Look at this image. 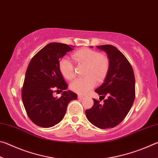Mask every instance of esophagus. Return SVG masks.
Here are the masks:
<instances>
[{
    "label": "esophagus",
    "instance_id": "34e87169",
    "mask_svg": "<svg viewBox=\"0 0 158 158\" xmlns=\"http://www.w3.org/2000/svg\"><path fill=\"white\" fill-rule=\"evenodd\" d=\"M78 98H79V99H81V100H83V99L85 98V97H84V96H82V95H78Z\"/></svg>",
    "mask_w": 158,
    "mask_h": 158
}]
</instances>
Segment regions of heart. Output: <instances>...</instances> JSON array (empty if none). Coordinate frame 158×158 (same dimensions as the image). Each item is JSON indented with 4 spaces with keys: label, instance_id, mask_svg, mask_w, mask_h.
Returning a JSON list of instances; mask_svg holds the SVG:
<instances>
[{
    "label": "heart",
    "instance_id": "heart-1",
    "mask_svg": "<svg viewBox=\"0 0 158 158\" xmlns=\"http://www.w3.org/2000/svg\"><path fill=\"white\" fill-rule=\"evenodd\" d=\"M77 64L85 65L84 75L71 83L70 89L78 94L84 95L94 87L95 81L102 82L107 75L110 60L107 56L98 51L82 48L72 55ZM58 68L64 78L72 80L74 77V68L73 63L66 58L60 59Z\"/></svg>",
    "mask_w": 158,
    "mask_h": 158
}]
</instances>
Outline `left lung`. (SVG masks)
I'll return each mask as SVG.
<instances>
[{"instance_id":"left-lung-1","label":"left lung","mask_w":158,"mask_h":158,"mask_svg":"<svg viewBox=\"0 0 158 158\" xmlns=\"http://www.w3.org/2000/svg\"><path fill=\"white\" fill-rule=\"evenodd\" d=\"M97 47L106 53L110 66L103 84L95 91L103 99L105 95L108 98L102 104L93 99L94 105L85 110V116L93 125L107 129L121 123L130 111L135 98V79L129 61L116 47L110 44Z\"/></svg>"}]
</instances>
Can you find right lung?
<instances>
[{"label":"right lung","instance_id":"add662e5","mask_svg":"<svg viewBox=\"0 0 158 158\" xmlns=\"http://www.w3.org/2000/svg\"><path fill=\"white\" fill-rule=\"evenodd\" d=\"M73 47L52 42L37 52L28 66L21 97L29 118L40 127H51L60 123L69 102L77 100L76 93L65 90L68 85L58 68L60 60ZM54 88L64 90L60 98L52 96Z\"/></svg>","mask_w":158,"mask_h":158}]
</instances>
